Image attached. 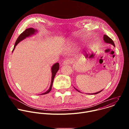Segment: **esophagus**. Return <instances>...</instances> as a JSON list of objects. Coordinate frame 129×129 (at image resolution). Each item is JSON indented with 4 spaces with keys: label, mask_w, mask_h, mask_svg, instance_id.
<instances>
[{
    "label": "esophagus",
    "mask_w": 129,
    "mask_h": 129,
    "mask_svg": "<svg viewBox=\"0 0 129 129\" xmlns=\"http://www.w3.org/2000/svg\"><path fill=\"white\" fill-rule=\"evenodd\" d=\"M72 59H68V60H65L64 62V64H66V65H69V64H71L72 63Z\"/></svg>",
    "instance_id": "34e87169"
}]
</instances>
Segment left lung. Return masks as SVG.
<instances>
[{
    "label": "left lung",
    "mask_w": 129,
    "mask_h": 129,
    "mask_svg": "<svg viewBox=\"0 0 129 129\" xmlns=\"http://www.w3.org/2000/svg\"><path fill=\"white\" fill-rule=\"evenodd\" d=\"M104 41H105V42L111 44H112L114 46H115V44H114V43L113 41L111 38H110V37H108L107 35H104ZM75 89H76V88H75ZM76 90H77L78 91L80 92V91H79V90H78L77 89H76ZM102 90H101V91H99V92H98L94 93H92V94H96L99 93L100 92H101Z\"/></svg>",
    "instance_id": "1"
}]
</instances>
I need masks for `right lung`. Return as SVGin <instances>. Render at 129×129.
I'll use <instances>...</instances> for the list:
<instances>
[{"mask_svg": "<svg viewBox=\"0 0 129 129\" xmlns=\"http://www.w3.org/2000/svg\"><path fill=\"white\" fill-rule=\"evenodd\" d=\"M36 30L34 29V28H27V29H26L24 31H23L20 35L18 37L16 42H15V45H14V49L13 50V51L14 50L15 46L18 44V43H19L20 41H21V40H22L23 39H24V38H25L26 37H27L31 35H33V34L35 33ZM59 69V63H57L56 64H54L52 68H51V72H52V77H51V85H50V88L49 89L46 91L45 92L41 94V95L42 94H47L49 92L51 91V88H52V83H53V79H54V78L55 77V76H56V73L57 72V71H58Z\"/></svg>", "mask_w": 129, "mask_h": 129, "instance_id": "right-lung-1", "label": "right lung"}]
</instances>
